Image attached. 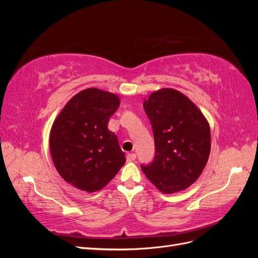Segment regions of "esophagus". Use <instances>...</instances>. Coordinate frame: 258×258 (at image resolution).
<instances>
[{
	"instance_id": "esophagus-1",
	"label": "esophagus",
	"mask_w": 258,
	"mask_h": 258,
	"mask_svg": "<svg viewBox=\"0 0 258 258\" xmlns=\"http://www.w3.org/2000/svg\"><path fill=\"white\" fill-rule=\"evenodd\" d=\"M136 158H137V156H136V154H134V153H131V154H128V155H127V161H128V162L135 161Z\"/></svg>"
}]
</instances>
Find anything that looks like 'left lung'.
<instances>
[{
	"mask_svg": "<svg viewBox=\"0 0 258 258\" xmlns=\"http://www.w3.org/2000/svg\"><path fill=\"white\" fill-rule=\"evenodd\" d=\"M150 118L155 158L142 166L146 177L165 194L186 189L204 171L211 151L209 122L182 92L162 88L144 100Z\"/></svg>",
	"mask_w": 258,
	"mask_h": 258,
	"instance_id": "8db88e82",
	"label": "left lung"
}]
</instances>
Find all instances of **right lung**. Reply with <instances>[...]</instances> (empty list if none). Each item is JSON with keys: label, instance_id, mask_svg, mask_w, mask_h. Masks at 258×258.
Wrapping results in <instances>:
<instances>
[{"label": "right lung", "instance_id": "1", "mask_svg": "<svg viewBox=\"0 0 258 258\" xmlns=\"http://www.w3.org/2000/svg\"><path fill=\"white\" fill-rule=\"evenodd\" d=\"M119 104L114 93L88 88L70 100L53 121L49 136L53 165L76 188L102 189L126 162L118 139L107 129Z\"/></svg>", "mask_w": 258, "mask_h": 258}]
</instances>
